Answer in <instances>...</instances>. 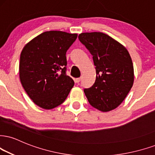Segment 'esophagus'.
I'll use <instances>...</instances> for the list:
<instances>
[{
	"label": "esophagus",
	"instance_id": "esophagus-1",
	"mask_svg": "<svg viewBox=\"0 0 155 155\" xmlns=\"http://www.w3.org/2000/svg\"><path fill=\"white\" fill-rule=\"evenodd\" d=\"M81 78H75V79H74V82H75V83H80V81H81Z\"/></svg>",
	"mask_w": 155,
	"mask_h": 155
}]
</instances>
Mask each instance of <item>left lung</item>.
<instances>
[{
  "mask_svg": "<svg viewBox=\"0 0 155 155\" xmlns=\"http://www.w3.org/2000/svg\"><path fill=\"white\" fill-rule=\"evenodd\" d=\"M78 38L93 56L96 71L93 86L84 90L89 104L103 112L115 109L133 86L134 66L129 51L102 32L81 33Z\"/></svg>",
  "mask_w": 155,
  "mask_h": 155,
  "instance_id": "1",
  "label": "left lung"
}]
</instances>
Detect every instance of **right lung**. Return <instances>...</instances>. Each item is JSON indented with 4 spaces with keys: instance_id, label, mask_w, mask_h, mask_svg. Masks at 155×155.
Returning a JSON list of instances; mask_svg holds the SVG:
<instances>
[{
    "instance_id": "obj_1",
    "label": "right lung",
    "mask_w": 155,
    "mask_h": 155,
    "mask_svg": "<svg viewBox=\"0 0 155 155\" xmlns=\"http://www.w3.org/2000/svg\"><path fill=\"white\" fill-rule=\"evenodd\" d=\"M77 34L45 31L23 48L19 63V78L29 98L44 109H52L65 101L74 86L66 74V52Z\"/></svg>"
}]
</instances>
